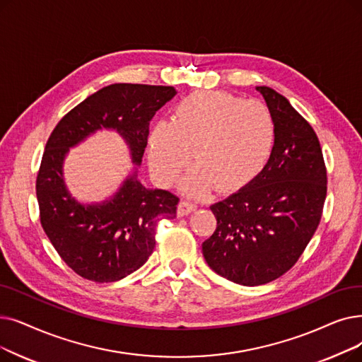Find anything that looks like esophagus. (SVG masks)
<instances>
[{
	"label": "esophagus",
	"mask_w": 362,
	"mask_h": 362,
	"mask_svg": "<svg viewBox=\"0 0 362 362\" xmlns=\"http://www.w3.org/2000/svg\"><path fill=\"white\" fill-rule=\"evenodd\" d=\"M197 207H198L197 202L183 199V201H180V204H179L177 213H179V216H187L189 213H192L194 210H197Z\"/></svg>",
	"instance_id": "esophagus-1"
}]
</instances>
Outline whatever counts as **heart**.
<instances>
[{"label": "heart", "instance_id": "obj_1", "mask_svg": "<svg viewBox=\"0 0 362 362\" xmlns=\"http://www.w3.org/2000/svg\"><path fill=\"white\" fill-rule=\"evenodd\" d=\"M276 137L271 109L228 91L187 94L171 121L156 124L149 140V164L163 185L175 183L191 161L197 167L185 182L191 195L217 185L232 192L253 180L269 160Z\"/></svg>", "mask_w": 362, "mask_h": 362}]
</instances>
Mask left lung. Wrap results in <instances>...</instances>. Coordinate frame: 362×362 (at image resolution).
Segmentation results:
<instances>
[{"instance_id": "left-lung-1", "label": "left lung", "mask_w": 362, "mask_h": 362, "mask_svg": "<svg viewBox=\"0 0 362 362\" xmlns=\"http://www.w3.org/2000/svg\"><path fill=\"white\" fill-rule=\"evenodd\" d=\"M256 90L276 124L271 158L241 191L213 204L217 228L202 243L216 274L248 287L293 268L321 222L327 197L317 133L282 94L269 87Z\"/></svg>"}]
</instances>
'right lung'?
I'll return each mask as SVG.
<instances>
[{
	"label": "right lung",
	"instance_id": "1",
	"mask_svg": "<svg viewBox=\"0 0 362 362\" xmlns=\"http://www.w3.org/2000/svg\"><path fill=\"white\" fill-rule=\"evenodd\" d=\"M175 94L170 86L103 87L71 109L47 140L37 175L40 220L59 256L76 275L94 282H114L137 271L155 248L160 217H176L179 197L146 189L134 171L111 199L84 206L65 186V155L88 134L112 129L125 139L133 163L139 165L152 117Z\"/></svg>",
	"mask_w": 362,
	"mask_h": 362
}]
</instances>
